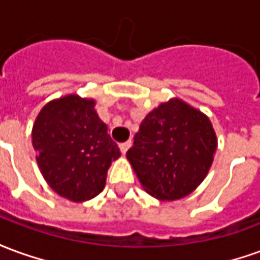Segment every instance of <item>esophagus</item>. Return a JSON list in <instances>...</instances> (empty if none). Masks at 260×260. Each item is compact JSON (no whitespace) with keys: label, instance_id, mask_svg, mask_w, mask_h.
Instances as JSON below:
<instances>
[{"label":"esophagus","instance_id":"34e87169","mask_svg":"<svg viewBox=\"0 0 260 260\" xmlns=\"http://www.w3.org/2000/svg\"><path fill=\"white\" fill-rule=\"evenodd\" d=\"M132 146V141H126L124 142V143H119V150H121V153L122 154H125V153L128 152V149Z\"/></svg>","mask_w":260,"mask_h":260}]
</instances>
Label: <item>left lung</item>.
<instances>
[{"label":"left lung","instance_id":"1","mask_svg":"<svg viewBox=\"0 0 260 260\" xmlns=\"http://www.w3.org/2000/svg\"><path fill=\"white\" fill-rule=\"evenodd\" d=\"M216 149L210 119L180 99H171L142 121L126 158L149 195L175 201L201 185Z\"/></svg>","mask_w":260,"mask_h":260}]
</instances>
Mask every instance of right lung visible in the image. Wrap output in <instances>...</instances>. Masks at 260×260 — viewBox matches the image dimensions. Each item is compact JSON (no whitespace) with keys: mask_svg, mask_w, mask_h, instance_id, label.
Returning <instances> with one entry per match:
<instances>
[{"mask_svg":"<svg viewBox=\"0 0 260 260\" xmlns=\"http://www.w3.org/2000/svg\"><path fill=\"white\" fill-rule=\"evenodd\" d=\"M94 104L93 99L78 94L53 100L42 108L31 129L44 180L59 196L72 202L99 195L110 166L121 156Z\"/></svg>","mask_w":260,"mask_h":260,"instance_id":"right-lung-1","label":"right lung"}]
</instances>
